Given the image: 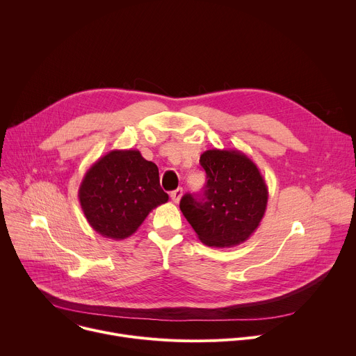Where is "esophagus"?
I'll use <instances>...</instances> for the list:
<instances>
[{"instance_id": "obj_1", "label": "esophagus", "mask_w": 356, "mask_h": 356, "mask_svg": "<svg viewBox=\"0 0 356 356\" xmlns=\"http://www.w3.org/2000/svg\"><path fill=\"white\" fill-rule=\"evenodd\" d=\"M170 197H172V200H173V202H177L181 200V197H183V188L181 187H179V188H176L175 191H172L170 193Z\"/></svg>"}]
</instances>
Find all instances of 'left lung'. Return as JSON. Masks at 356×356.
<instances>
[{
    "label": "left lung",
    "instance_id": "obj_1",
    "mask_svg": "<svg viewBox=\"0 0 356 356\" xmlns=\"http://www.w3.org/2000/svg\"><path fill=\"white\" fill-rule=\"evenodd\" d=\"M207 184L202 195L184 194L180 210L209 246L245 242L259 227L268 206V186L258 166L236 149H210L200 156Z\"/></svg>",
    "mask_w": 356,
    "mask_h": 356
}]
</instances>
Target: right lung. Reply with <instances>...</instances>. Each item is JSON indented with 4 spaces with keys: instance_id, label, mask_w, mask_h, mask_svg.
I'll list each match as a JSON object with an SVG mask.
<instances>
[{
    "instance_id": "right-lung-1",
    "label": "right lung",
    "mask_w": 356,
    "mask_h": 356,
    "mask_svg": "<svg viewBox=\"0 0 356 356\" xmlns=\"http://www.w3.org/2000/svg\"><path fill=\"white\" fill-rule=\"evenodd\" d=\"M168 200L158 166L136 149L110 150L86 172L79 188L87 222L115 241L131 236L147 214Z\"/></svg>"
}]
</instances>
